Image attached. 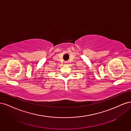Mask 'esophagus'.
<instances>
[{
	"instance_id": "obj_1",
	"label": "esophagus",
	"mask_w": 131,
	"mask_h": 131,
	"mask_svg": "<svg viewBox=\"0 0 131 131\" xmlns=\"http://www.w3.org/2000/svg\"><path fill=\"white\" fill-rule=\"evenodd\" d=\"M65 63H67V62H65Z\"/></svg>"
}]
</instances>
